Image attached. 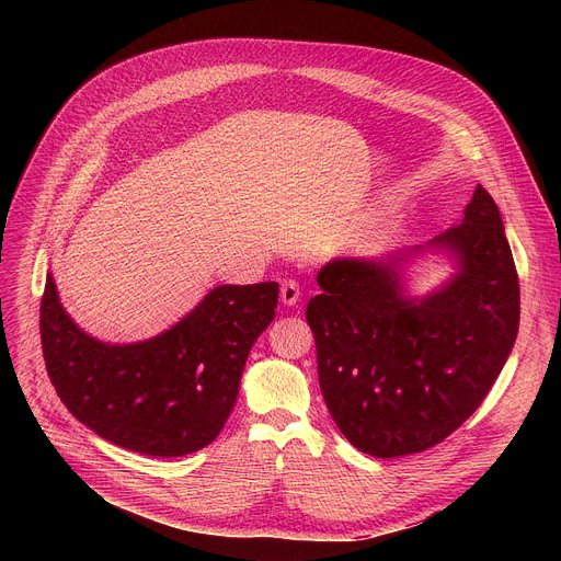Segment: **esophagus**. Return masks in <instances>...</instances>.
<instances>
[{
  "label": "esophagus",
  "mask_w": 561,
  "mask_h": 561,
  "mask_svg": "<svg viewBox=\"0 0 561 561\" xmlns=\"http://www.w3.org/2000/svg\"><path fill=\"white\" fill-rule=\"evenodd\" d=\"M302 298V290H300V284L296 279H284L282 282V288H279V300L282 305L286 307H296Z\"/></svg>",
  "instance_id": "obj_1"
}]
</instances>
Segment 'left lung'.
I'll return each mask as SVG.
<instances>
[{"mask_svg":"<svg viewBox=\"0 0 561 561\" xmlns=\"http://www.w3.org/2000/svg\"><path fill=\"white\" fill-rule=\"evenodd\" d=\"M444 251L456 273L411 297L408 263ZM307 305L322 398L343 436L370 457L427 450L482 404L518 334L514 256L493 197L478 186L463 218L425 248L341 256Z\"/></svg>","mask_w":561,"mask_h":561,"instance_id":"1","label":"left lung"}]
</instances>
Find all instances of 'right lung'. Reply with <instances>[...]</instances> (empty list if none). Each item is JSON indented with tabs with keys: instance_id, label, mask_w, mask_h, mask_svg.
<instances>
[{
	"instance_id": "obj_1",
	"label": "right lung",
	"mask_w": 561,
	"mask_h": 561,
	"mask_svg": "<svg viewBox=\"0 0 561 561\" xmlns=\"http://www.w3.org/2000/svg\"><path fill=\"white\" fill-rule=\"evenodd\" d=\"M277 296V282L222 284L170 330L138 343H106L68 316L47 275L41 305L47 375L70 414L111 444L150 457L191 455L225 427Z\"/></svg>"
}]
</instances>
